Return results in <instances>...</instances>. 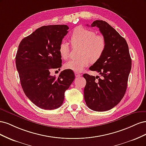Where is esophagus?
I'll list each match as a JSON object with an SVG mask.
<instances>
[{
	"instance_id": "esophagus-1",
	"label": "esophagus",
	"mask_w": 146,
	"mask_h": 146,
	"mask_svg": "<svg viewBox=\"0 0 146 146\" xmlns=\"http://www.w3.org/2000/svg\"><path fill=\"white\" fill-rule=\"evenodd\" d=\"M75 76H76V77H80L82 75L80 73L76 72H75Z\"/></svg>"
}]
</instances>
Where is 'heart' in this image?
Instances as JSON below:
<instances>
[{"mask_svg":"<svg viewBox=\"0 0 146 146\" xmlns=\"http://www.w3.org/2000/svg\"><path fill=\"white\" fill-rule=\"evenodd\" d=\"M70 42L73 47H80L77 59H72L64 64V68L75 72H82L90 64L91 61L96 62L103 55L107 47L105 38L96 35L94 30L78 27L70 35ZM70 46L66 41H62L59 46V53L61 58L66 60L69 56Z\"/></svg>","mask_w":146,"mask_h":146,"instance_id":"b5f03b06","label":"heart"}]
</instances>
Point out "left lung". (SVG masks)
<instances>
[{"label":"left lung","instance_id":"obj_1","mask_svg":"<svg viewBox=\"0 0 146 146\" xmlns=\"http://www.w3.org/2000/svg\"><path fill=\"white\" fill-rule=\"evenodd\" d=\"M91 27L99 29L107 41V47L101 58L90 68L100 77L83 74L86 81L84 98L90 109L105 111L115 107L124 96L131 59L126 40L107 22L96 20Z\"/></svg>","mask_w":146,"mask_h":146}]
</instances>
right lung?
I'll return each instance as SVG.
<instances>
[{"mask_svg": "<svg viewBox=\"0 0 146 146\" xmlns=\"http://www.w3.org/2000/svg\"><path fill=\"white\" fill-rule=\"evenodd\" d=\"M66 25L42 26L19 44L16 66L26 96L44 110H54L63 104L64 92L75 79L72 70L65 69L58 77L50 70L61 67L59 46L68 33Z\"/></svg>", "mask_w": 146, "mask_h": 146, "instance_id": "right-lung-1", "label": "right lung"}]
</instances>
